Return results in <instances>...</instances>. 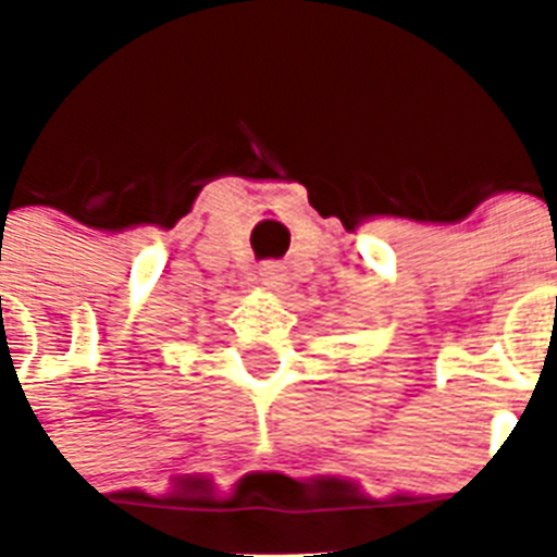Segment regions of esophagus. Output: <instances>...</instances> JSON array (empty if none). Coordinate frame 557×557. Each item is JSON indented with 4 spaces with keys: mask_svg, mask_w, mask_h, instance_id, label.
<instances>
[{
    "mask_svg": "<svg viewBox=\"0 0 557 557\" xmlns=\"http://www.w3.org/2000/svg\"><path fill=\"white\" fill-rule=\"evenodd\" d=\"M286 269L280 262H265L260 269V283L265 288H283L286 286Z\"/></svg>",
    "mask_w": 557,
    "mask_h": 557,
    "instance_id": "esophagus-1",
    "label": "esophagus"
}]
</instances>
